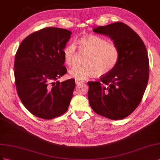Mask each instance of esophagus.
<instances>
[{"label":"esophagus","mask_w":160,"mask_h":160,"mask_svg":"<svg viewBox=\"0 0 160 160\" xmlns=\"http://www.w3.org/2000/svg\"><path fill=\"white\" fill-rule=\"evenodd\" d=\"M75 82H76V85H78V84H80L83 83V82H82V81H80V80H76Z\"/></svg>","instance_id":"1"}]
</instances>
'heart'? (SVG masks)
Returning <instances> with one entry per match:
<instances>
[{
    "mask_svg": "<svg viewBox=\"0 0 160 160\" xmlns=\"http://www.w3.org/2000/svg\"><path fill=\"white\" fill-rule=\"evenodd\" d=\"M79 51L88 53L86 65L77 66L70 71V76L82 81L97 75L104 76L115 69L119 60V49L115 44L108 43L103 38L88 35L78 41ZM63 56L68 66L75 65L76 48L74 44L68 45L63 49Z\"/></svg>",
    "mask_w": 160,
    "mask_h": 160,
    "instance_id": "heart-1",
    "label": "heart"
}]
</instances>
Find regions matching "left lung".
<instances>
[{"label":"left lung","instance_id":"left-lung-1","mask_svg":"<svg viewBox=\"0 0 160 160\" xmlns=\"http://www.w3.org/2000/svg\"><path fill=\"white\" fill-rule=\"evenodd\" d=\"M108 36L119 49V60L111 72L98 82H88V100L98 115L112 120L122 119L133 112L142 100L149 79L147 49L128 25L117 22L94 28Z\"/></svg>","mask_w":160,"mask_h":160}]
</instances>
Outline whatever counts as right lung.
Instances as JSON below:
<instances>
[{
	"instance_id": "right-lung-1",
	"label": "right lung",
	"mask_w": 160,
	"mask_h": 160,
	"mask_svg": "<svg viewBox=\"0 0 160 160\" xmlns=\"http://www.w3.org/2000/svg\"><path fill=\"white\" fill-rule=\"evenodd\" d=\"M71 33L65 29L47 27L27 36L17 49L14 64L17 94L35 117L52 119L68 109L75 80H57L67 73L62 52Z\"/></svg>"
}]
</instances>
